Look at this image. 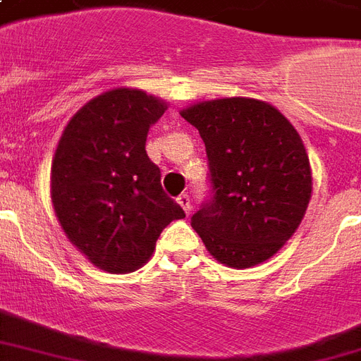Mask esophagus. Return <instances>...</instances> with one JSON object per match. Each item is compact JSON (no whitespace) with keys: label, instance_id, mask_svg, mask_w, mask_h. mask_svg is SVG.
I'll return each instance as SVG.
<instances>
[{"label":"esophagus","instance_id":"34e87169","mask_svg":"<svg viewBox=\"0 0 361 361\" xmlns=\"http://www.w3.org/2000/svg\"><path fill=\"white\" fill-rule=\"evenodd\" d=\"M178 204L183 208V212H185L187 216L191 214L192 206H191V199H189V195H185V192H183V195H180V197H178Z\"/></svg>","mask_w":361,"mask_h":361}]
</instances>
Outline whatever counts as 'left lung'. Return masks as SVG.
Segmentation results:
<instances>
[{
    "label": "left lung",
    "mask_w": 361,
    "mask_h": 361,
    "mask_svg": "<svg viewBox=\"0 0 361 361\" xmlns=\"http://www.w3.org/2000/svg\"><path fill=\"white\" fill-rule=\"evenodd\" d=\"M180 115L204 142L214 192L191 227L219 263L259 265L290 240L309 206L312 172L301 136L254 98L199 102Z\"/></svg>",
    "instance_id": "obj_1"
}]
</instances>
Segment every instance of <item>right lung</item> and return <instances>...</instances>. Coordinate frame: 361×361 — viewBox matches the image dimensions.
<instances>
[{"mask_svg": "<svg viewBox=\"0 0 361 361\" xmlns=\"http://www.w3.org/2000/svg\"><path fill=\"white\" fill-rule=\"evenodd\" d=\"M166 104L137 89L96 96L66 125L52 159L51 199L73 246L102 271L125 274L149 261L162 229L185 212L166 197L145 153Z\"/></svg>", "mask_w": 361, "mask_h": 361, "instance_id": "right-lung-1", "label": "right lung"}]
</instances>
